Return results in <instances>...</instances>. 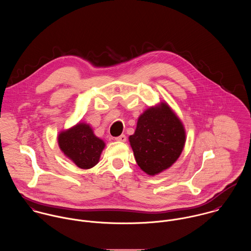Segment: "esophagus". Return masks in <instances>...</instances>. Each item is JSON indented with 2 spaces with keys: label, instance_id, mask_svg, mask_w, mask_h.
<instances>
[{
  "label": "esophagus",
  "instance_id": "34e87169",
  "mask_svg": "<svg viewBox=\"0 0 251 251\" xmlns=\"http://www.w3.org/2000/svg\"><path fill=\"white\" fill-rule=\"evenodd\" d=\"M115 140H116V141H120V142H126V136L125 134H122V135L116 137Z\"/></svg>",
  "mask_w": 251,
  "mask_h": 251
}]
</instances>
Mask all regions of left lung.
Here are the masks:
<instances>
[{
    "label": "left lung",
    "mask_w": 251,
    "mask_h": 251,
    "mask_svg": "<svg viewBox=\"0 0 251 251\" xmlns=\"http://www.w3.org/2000/svg\"><path fill=\"white\" fill-rule=\"evenodd\" d=\"M129 142L138 166L153 176L178 159L185 143V131L176 114L162 102L139 117Z\"/></svg>",
    "instance_id": "obj_1"
}]
</instances>
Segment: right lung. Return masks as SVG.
<instances>
[{"label": "right lung", "mask_w": 251, "mask_h": 251, "mask_svg": "<svg viewBox=\"0 0 251 251\" xmlns=\"http://www.w3.org/2000/svg\"><path fill=\"white\" fill-rule=\"evenodd\" d=\"M58 142L62 151L82 169H90L98 164L105 147L104 142L94 134L91 126L83 123L62 131Z\"/></svg>", "instance_id": "add662e5"}]
</instances>
